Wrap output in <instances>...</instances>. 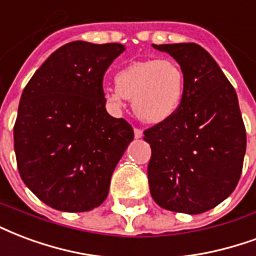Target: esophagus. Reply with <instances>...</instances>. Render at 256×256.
<instances>
[{"instance_id": "esophagus-1", "label": "esophagus", "mask_w": 256, "mask_h": 256, "mask_svg": "<svg viewBox=\"0 0 256 256\" xmlns=\"http://www.w3.org/2000/svg\"><path fill=\"white\" fill-rule=\"evenodd\" d=\"M144 136V133H142V130H141V128H134V137L137 138H141Z\"/></svg>"}]
</instances>
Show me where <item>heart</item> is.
<instances>
[{"instance_id": "b5f03b06", "label": "heart", "mask_w": 256, "mask_h": 256, "mask_svg": "<svg viewBox=\"0 0 256 256\" xmlns=\"http://www.w3.org/2000/svg\"><path fill=\"white\" fill-rule=\"evenodd\" d=\"M115 84L104 88V98L112 108H122L124 99L133 100V111L140 120L158 124L180 107L186 76L172 60H138L116 73Z\"/></svg>"}]
</instances>
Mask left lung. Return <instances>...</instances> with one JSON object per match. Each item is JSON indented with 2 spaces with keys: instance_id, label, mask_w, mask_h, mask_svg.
<instances>
[{
  "instance_id": "8db88e82",
  "label": "left lung",
  "mask_w": 256,
  "mask_h": 256,
  "mask_svg": "<svg viewBox=\"0 0 256 256\" xmlns=\"http://www.w3.org/2000/svg\"><path fill=\"white\" fill-rule=\"evenodd\" d=\"M153 47L183 68L186 90L171 118L145 130L150 194L164 209L200 214L226 200L242 175L247 137L238 94L200 44Z\"/></svg>"
}]
</instances>
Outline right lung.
<instances>
[{"label": "right lung", "instance_id": "1", "mask_svg": "<svg viewBox=\"0 0 256 256\" xmlns=\"http://www.w3.org/2000/svg\"><path fill=\"white\" fill-rule=\"evenodd\" d=\"M126 47L70 42L28 81L13 128L17 168L35 196L60 212L103 204L133 128L106 110L103 77Z\"/></svg>", "mask_w": 256, "mask_h": 256}]
</instances>
